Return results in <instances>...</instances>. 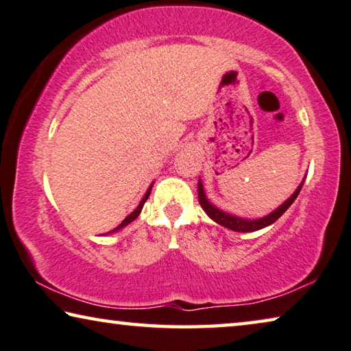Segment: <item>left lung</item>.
<instances>
[{"instance_id":"1","label":"left lung","mask_w":351,"mask_h":351,"mask_svg":"<svg viewBox=\"0 0 351 351\" xmlns=\"http://www.w3.org/2000/svg\"><path fill=\"white\" fill-rule=\"evenodd\" d=\"M303 186V182L300 183V186H298L295 189V193L292 194V196L286 200V202L283 205H280L277 210L272 211L271 215L264 216L261 217V219H255V221H249V219H243V217H237V216H232L226 213V211H221L217 210L215 205H211L208 200H206L205 197V191H204V186L202 183L199 182L197 185V193H199V202H200V206H202L204 211L206 215H208L211 219H213L215 222L221 223L222 227H227L230 230H233V232H256V230H261L264 227L271 226V223H274L275 221L278 219V217L285 213L286 210L289 208V206L292 205V202L297 199L298 193H300V189Z\"/></svg>"}]
</instances>
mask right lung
<instances>
[{
    "instance_id": "1",
    "label": "right lung",
    "mask_w": 351,
    "mask_h": 351,
    "mask_svg": "<svg viewBox=\"0 0 351 351\" xmlns=\"http://www.w3.org/2000/svg\"><path fill=\"white\" fill-rule=\"evenodd\" d=\"M149 194H151V188H149V191L145 194V197H143V200H141V202H140V205H138L136 206V210L135 211H132V213L128 216V217H125V219L121 222V223H119V226L117 227V228H113V230H110V232H108V233H113V232H117V230H119V228H123V227H125V226H128V223H130L132 221H135L136 219V217H138V215H140V211H141V208H143V205H145V202H146V200H147V197H149Z\"/></svg>"
}]
</instances>
